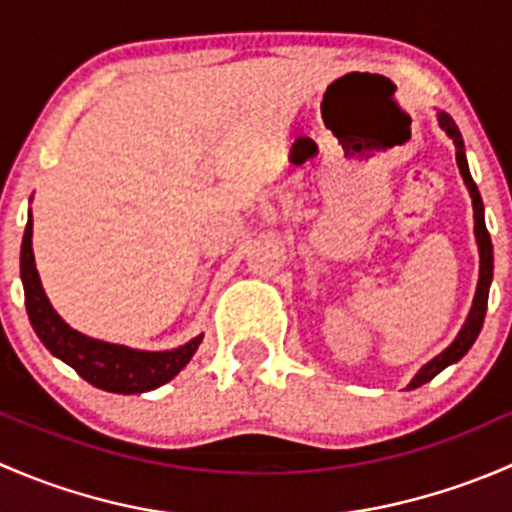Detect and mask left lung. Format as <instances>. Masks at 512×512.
I'll use <instances>...</instances> for the list:
<instances>
[{"label": "left lung", "mask_w": 512, "mask_h": 512, "mask_svg": "<svg viewBox=\"0 0 512 512\" xmlns=\"http://www.w3.org/2000/svg\"><path fill=\"white\" fill-rule=\"evenodd\" d=\"M438 126L448 133V138H453V146H456V160H458V168H461L463 183H466L468 190H471L473 220H476V242H478V252H480V277H478V289H476V299H473L471 314H468L466 324H463V329L458 332L456 342H453L446 352L438 354L436 359L428 361V364L414 376V381L409 384V389H418V386H423L426 381H431L433 376L441 374L446 366L456 364V361L473 347V342H476L478 334H480V327H483L485 309H488V289H490V280H493V242H490L488 227H485V220H483V200H480L478 185L473 183L471 170H468V160H466V151H463L461 131H458V126L453 123V118L448 116V113H438Z\"/></svg>", "instance_id": "8db88e82"}]
</instances>
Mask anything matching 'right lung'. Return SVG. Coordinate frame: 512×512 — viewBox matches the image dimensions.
Here are the masks:
<instances>
[{
  "label": "right lung",
  "mask_w": 512,
  "mask_h": 512,
  "mask_svg": "<svg viewBox=\"0 0 512 512\" xmlns=\"http://www.w3.org/2000/svg\"><path fill=\"white\" fill-rule=\"evenodd\" d=\"M22 285L24 302H27L29 322L36 337L44 342L56 359L69 364L81 379L94 384L96 389L111 394H143L168 384L190 359L203 342V334L190 339L188 344L170 352H138V349L108 344L101 339H91L86 334L71 329L59 314L54 312L41 287L39 272L34 265L32 250V213H29L27 230L22 240Z\"/></svg>",
  "instance_id": "1"
}]
</instances>
